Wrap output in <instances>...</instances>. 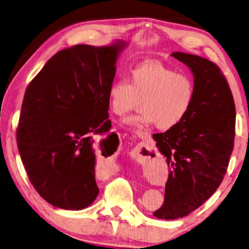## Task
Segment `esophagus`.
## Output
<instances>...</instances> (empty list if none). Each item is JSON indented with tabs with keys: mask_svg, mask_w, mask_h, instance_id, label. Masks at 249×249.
Here are the masks:
<instances>
[{
	"mask_svg": "<svg viewBox=\"0 0 249 249\" xmlns=\"http://www.w3.org/2000/svg\"><path fill=\"white\" fill-rule=\"evenodd\" d=\"M137 136H138L139 138H141V139H144V138H146L147 133L142 132V131H137Z\"/></svg>",
	"mask_w": 249,
	"mask_h": 249,
	"instance_id": "34e87169",
	"label": "esophagus"
}]
</instances>
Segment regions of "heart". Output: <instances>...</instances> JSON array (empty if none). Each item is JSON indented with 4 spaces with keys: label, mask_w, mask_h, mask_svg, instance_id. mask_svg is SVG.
<instances>
[{
    "label": "heart",
    "mask_w": 249,
    "mask_h": 249,
    "mask_svg": "<svg viewBox=\"0 0 249 249\" xmlns=\"http://www.w3.org/2000/svg\"><path fill=\"white\" fill-rule=\"evenodd\" d=\"M196 85L188 74L160 62H147L134 68L130 80L121 76L108 89V102L116 115L122 116L139 106L137 116L128 117L130 124H149L160 130L176 127L193 107Z\"/></svg>",
    "instance_id": "obj_1"
}]
</instances>
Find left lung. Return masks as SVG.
Listing matches in <instances>:
<instances>
[{
  "label": "left lung",
  "mask_w": 249,
  "mask_h": 249,
  "mask_svg": "<svg viewBox=\"0 0 249 249\" xmlns=\"http://www.w3.org/2000/svg\"><path fill=\"white\" fill-rule=\"evenodd\" d=\"M195 76L196 97L180 124L153 136L169 172L158 219L188 215L219 188L228 171L235 139V104L221 69L199 55L174 52Z\"/></svg>",
  "instance_id": "left-lung-1"
}]
</instances>
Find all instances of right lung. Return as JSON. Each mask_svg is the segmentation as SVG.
Listing matches in <instances>:
<instances>
[{"label": "right lung", "mask_w": 249, "mask_h": 249, "mask_svg": "<svg viewBox=\"0 0 249 249\" xmlns=\"http://www.w3.org/2000/svg\"><path fill=\"white\" fill-rule=\"evenodd\" d=\"M124 42L55 53L25 91L17 147L30 182L53 207L82 210L98 195L95 142L110 129L108 89Z\"/></svg>", "instance_id": "obj_1"}]
</instances>
